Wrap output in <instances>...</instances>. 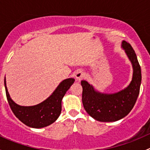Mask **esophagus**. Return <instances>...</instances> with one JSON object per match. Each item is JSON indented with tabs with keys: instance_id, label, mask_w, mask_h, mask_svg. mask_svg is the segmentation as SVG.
Wrapping results in <instances>:
<instances>
[{
	"instance_id": "1",
	"label": "esophagus",
	"mask_w": 150,
	"mask_h": 150,
	"mask_svg": "<svg viewBox=\"0 0 150 150\" xmlns=\"http://www.w3.org/2000/svg\"><path fill=\"white\" fill-rule=\"evenodd\" d=\"M75 77H76V79L78 81H81V80L83 79L85 77L84 72L83 70H81V69H78L76 72V73H75Z\"/></svg>"
}]
</instances>
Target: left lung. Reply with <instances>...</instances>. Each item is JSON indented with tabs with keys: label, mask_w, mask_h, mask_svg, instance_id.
I'll list each match as a JSON object with an SVG mask.
<instances>
[{
	"label": "left lung",
	"mask_w": 150,
	"mask_h": 150,
	"mask_svg": "<svg viewBox=\"0 0 150 150\" xmlns=\"http://www.w3.org/2000/svg\"><path fill=\"white\" fill-rule=\"evenodd\" d=\"M132 64L133 78L125 88L115 93L97 91L87 81H81L82 102L88 114L100 122H115L123 118L134 107L139 94L142 72L137 54L131 44L123 40L121 45Z\"/></svg>",
	"instance_id": "obj_1"
}]
</instances>
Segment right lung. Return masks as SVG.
<instances>
[{"instance_id":"add662e5","label":"right lung","mask_w":150,"mask_h":150,"mask_svg":"<svg viewBox=\"0 0 150 150\" xmlns=\"http://www.w3.org/2000/svg\"><path fill=\"white\" fill-rule=\"evenodd\" d=\"M74 82V78L64 80L57 86L52 94L43 102L37 105L25 107L16 104L11 99L7 90L6 78H4L6 94L12 112L24 124L35 128L48 126L57 120L61 114L62 100Z\"/></svg>"}]
</instances>
